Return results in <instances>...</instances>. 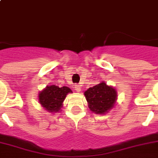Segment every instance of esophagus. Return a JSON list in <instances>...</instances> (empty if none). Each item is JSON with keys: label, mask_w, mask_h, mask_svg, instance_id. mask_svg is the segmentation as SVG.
<instances>
[{"label": "esophagus", "mask_w": 158, "mask_h": 158, "mask_svg": "<svg viewBox=\"0 0 158 158\" xmlns=\"http://www.w3.org/2000/svg\"><path fill=\"white\" fill-rule=\"evenodd\" d=\"M74 88L77 92H80V90H81V89H80V86H79V84H74Z\"/></svg>", "instance_id": "esophagus-1"}]
</instances>
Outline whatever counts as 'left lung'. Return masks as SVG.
<instances>
[{
	"instance_id": "left-lung-1",
	"label": "left lung",
	"mask_w": 158,
	"mask_h": 158,
	"mask_svg": "<svg viewBox=\"0 0 158 158\" xmlns=\"http://www.w3.org/2000/svg\"><path fill=\"white\" fill-rule=\"evenodd\" d=\"M89 109L96 114H105L113 108L117 98V93L114 88L101 82L84 92Z\"/></svg>"
}]
</instances>
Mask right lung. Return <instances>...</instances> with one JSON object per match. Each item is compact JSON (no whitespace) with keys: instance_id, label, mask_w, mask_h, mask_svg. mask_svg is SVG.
Returning a JSON list of instances; mask_svg holds the SVG:
<instances>
[{"instance_id":"right-lung-1","label":"right lung","mask_w":158,"mask_h":158,"mask_svg":"<svg viewBox=\"0 0 158 158\" xmlns=\"http://www.w3.org/2000/svg\"><path fill=\"white\" fill-rule=\"evenodd\" d=\"M69 93H72V91L68 87L47 86L38 94V102L49 112H58L62 107L65 97Z\"/></svg>"}]
</instances>
